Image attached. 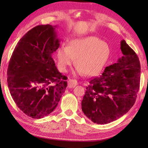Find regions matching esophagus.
Masks as SVG:
<instances>
[{
	"instance_id": "1",
	"label": "esophagus",
	"mask_w": 148,
	"mask_h": 148,
	"mask_svg": "<svg viewBox=\"0 0 148 148\" xmlns=\"http://www.w3.org/2000/svg\"><path fill=\"white\" fill-rule=\"evenodd\" d=\"M77 85V82L76 79H69L68 81V86L69 88H72V87H74Z\"/></svg>"
}]
</instances>
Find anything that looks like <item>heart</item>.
<instances>
[{
  "label": "heart",
  "instance_id": "b5f03b06",
  "mask_svg": "<svg viewBox=\"0 0 148 148\" xmlns=\"http://www.w3.org/2000/svg\"><path fill=\"white\" fill-rule=\"evenodd\" d=\"M109 54L110 47L106 42L96 36H88L72 40L68 47H59L57 58L62 72H66L75 59L77 73L93 76L104 66Z\"/></svg>",
  "mask_w": 148,
  "mask_h": 148
}]
</instances>
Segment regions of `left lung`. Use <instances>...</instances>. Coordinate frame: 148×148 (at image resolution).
<instances>
[{
  "label": "left lung",
  "instance_id": "8db88e82",
  "mask_svg": "<svg viewBox=\"0 0 148 148\" xmlns=\"http://www.w3.org/2000/svg\"><path fill=\"white\" fill-rule=\"evenodd\" d=\"M120 48L121 58L106 67L101 76L90 80L86 87L82 109L95 123L116 121L127 113L136 101L140 87L139 59L124 40Z\"/></svg>",
  "mask_w": 148,
  "mask_h": 148
}]
</instances>
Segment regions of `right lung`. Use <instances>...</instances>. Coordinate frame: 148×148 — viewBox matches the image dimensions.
<instances>
[{
  "label": "right lung",
  "mask_w": 148,
  "mask_h": 148,
  "mask_svg": "<svg viewBox=\"0 0 148 148\" xmlns=\"http://www.w3.org/2000/svg\"><path fill=\"white\" fill-rule=\"evenodd\" d=\"M57 25H42L19 40L10 60L8 86L12 99L23 113L40 119L56 109L67 87L52 54L59 48Z\"/></svg>",
  "instance_id": "add662e5"
}]
</instances>
